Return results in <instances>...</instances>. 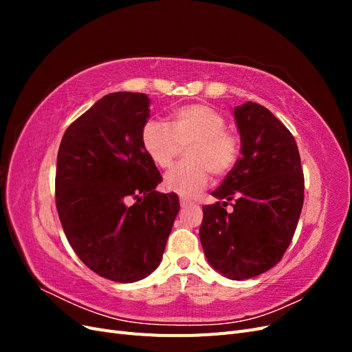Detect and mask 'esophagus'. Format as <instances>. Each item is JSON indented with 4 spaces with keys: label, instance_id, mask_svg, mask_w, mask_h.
Listing matches in <instances>:
<instances>
[{
    "label": "esophagus",
    "instance_id": "esophagus-1",
    "mask_svg": "<svg viewBox=\"0 0 352 352\" xmlns=\"http://www.w3.org/2000/svg\"><path fill=\"white\" fill-rule=\"evenodd\" d=\"M192 206V201H189V199H186V198H180V207L182 208H188V207H190Z\"/></svg>",
    "mask_w": 352,
    "mask_h": 352
}]
</instances>
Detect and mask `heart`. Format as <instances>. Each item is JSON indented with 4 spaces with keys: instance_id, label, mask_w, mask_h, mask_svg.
<instances>
[{
    "instance_id": "heart-1",
    "label": "heart",
    "mask_w": 352,
    "mask_h": 352,
    "mask_svg": "<svg viewBox=\"0 0 352 352\" xmlns=\"http://www.w3.org/2000/svg\"><path fill=\"white\" fill-rule=\"evenodd\" d=\"M141 145L151 162L167 168L188 146V163L168 170L163 186L168 192L192 198L208 185L210 173L223 177L232 172L239 157L238 140L226 131V119L206 104H188L163 122H146L141 131Z\"/></svg>"
}]
</instances>
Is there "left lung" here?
Segmentation results:
<instances>
[{"instance_id":"obj_1","label":"left lung","mask_w":352,"mask_h":352,"mask_svg":"<svg viewBox=\"0 0 352 352\" xmlns=\"http://www.w3.org/2000/svg\"><path fill=\"white\" fill-rule=\"evenodd\" d=\"M233 116L241 157L211 192L219 201L202 207L199 239L212 269L243 280L274 267L289 247L302 210L304 175L294 136L273 113L247 101ZM232 199L229 213L224 207Z\"/></svg>"}]
</instances>
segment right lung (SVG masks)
<instances>
[{
	"mask_svg": "<svg viewBox=\"0 0 352 352\" xmlns=\"http://www.w3.org/2000/svg\"><path fill=\"white\" fill-rule=\"evenodd\" d=\"M150 98L105 95L63 136L56 206L78 257L101 278L120 283L151 274L163 258L179 212L176 194H160L158 168L141 145Z\"/></svg>",
	"mask_w": 352,
	"mask_h": 352,
	"instance_id": "right-lung-1",
	"label": "right lung"
}]
</instances>
